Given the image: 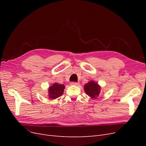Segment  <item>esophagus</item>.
Masks as SVG:
<instances>
[{"label": "esophagus", "mask_w": 146, "mask_h": 146, "mask_svg": "<svg viewBox=\"0 0 146 146\" xmlns=\"http://www.w3.org/2000/svg\"><path fill=\"white\" fill-rule=\"evenodd\" d=\"M70 85H76V86H78V85H80V83H78V82H72L70 83Z\"/></svg>", "instance_id": "esophagus-1"}]
</instances>
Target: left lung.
<instances>
[{"mask_svg":"<svg viewBox=\"0 0 146 146\" xmlns=\"http://www.w3.org/2000/svg\"><path fill=\"white\" fill-rule=\"evenodd\" d=\"M84 90L87 95L92 98H97L100 92V87L98 83L94 81H91L84 86Z\"/></svg>","mask_w":146,"mask_h":146,"instance_id":"8db88e82","label":"left lung"}]
</instances>
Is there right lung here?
Wrapping results in <instances>:
<instances>
[{"label":"right lung","mask_w":146,"mask_h":146,"mask_svg":"<svg viewBox=\"0 0 146 146\" xmlns=\"http://www.w3.org/2000/svg\"><path fill=\"white\" fill-rule=\"evenodd\" d=\"M64 86L57 83L50 86L48 88V96L49 98L55 99L62 96L64 92Z\"/></svg>","instance_id":"1"}]
</instances>
